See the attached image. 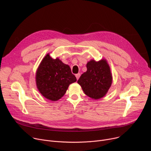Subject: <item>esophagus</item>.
<instances>
[{
	"label": "esophagus",
	"mask_w": 151,
	"mask_h": 151,
	"mask_svg": "<svg viewBox=\"0 0 151 151\" xmlns=\"http://www.w3.org/2000/svg\"><path fill=\"white\" fill-rule=\"evenodd\" d=\"M80 76H81V74H80V73H77V74H76V75H75V76H76V78L77 80L79 78Z\"/></svg>",
	"instance_id": "34e87169"
}]
</instances>
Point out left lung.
Listing matches in <instances>:
<instances>
[{
    "mask_svg": "<svg viewBox=\"0 0 151 151\" xmlns=\"http://www.w3.org/2000/svg\"><path fill=\"white\" fill-rule=\"evenodd\" d=\"M87 70L78 81L84 93L93 99L104 97L112 82L110 67L104 59L99 61L90 60L87 64Z\"/></svg>",
    "mask_w": 151,
    "mask_h": 151,
    "instance_id": "obj_1",
    "label": "left lung"
}]
</instances>
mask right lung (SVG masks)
<instances>
[{"label": "right lung", "instance_id": "obj_1", "mask_svg": "<svg viewBox=\"0 0 151 151\" xmlns=\"http://www.w3.org/2000/svg\"><path fill=\"white\" fill-rule=\"evenodd\" d=\"M76 81L68 64L48 54L37 69L36 82L40 94L48 100L57 101L66 93L69 86Z\"/></svg>", "mask_w": 151, "mask_h": 151}]
</instances>
